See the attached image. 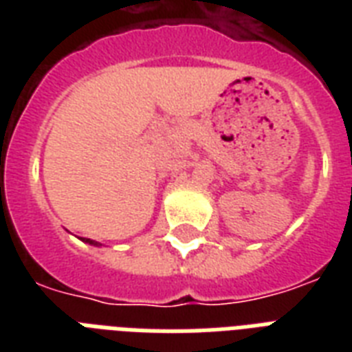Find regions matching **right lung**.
Returning a JSON list of instances; mask_svg holds the SVG:
<instances>
[{
    "instance_id": "1",
    "label": "right lung",
    "mask_w": 352,
    "mask_h": 352,
    "mask_svg": "<svg viewBox=\"0 0 352 352\" xmlns=\"http://www.w3.org/2000/svg\"><path fill=\"white\" fill-rule=\"evenodd\" d=\"M82 241H84V243H89V245H95V246H98V243H96V241H93V239H87V237H82Z\"/></svg>"
}]
</instances>
